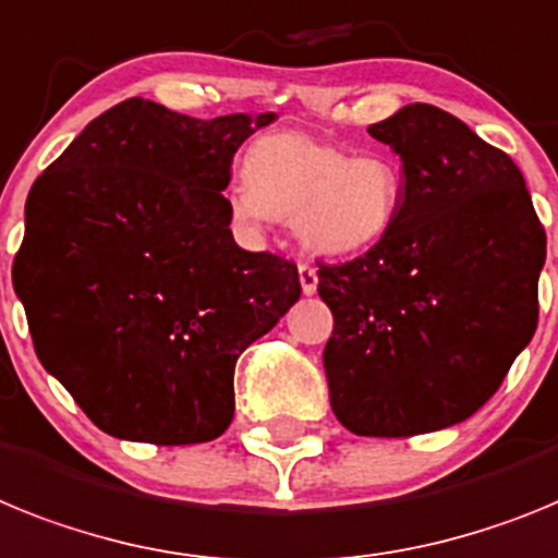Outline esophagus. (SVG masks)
<instances>
[{
    "label": "esophagus",
    "instance_id": "1",
    "mask_svg": "<svg viewBox=\"0 0 558 558\" xmlns=\"http://www.w3.org/2000/svg\"><path fill=\"white\" fill-rule=\"evenodd\" d=\"M298 275H300V286H303V294H314L317 292V269H314L312 264H306V260H303V264L298 266Z\"/></svg>",
    "mask_w": 558,
    "mask_h": 558
}]
</instances>
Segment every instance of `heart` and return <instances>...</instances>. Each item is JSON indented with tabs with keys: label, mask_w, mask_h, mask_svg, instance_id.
Segmentation results:
<instances>
[{
	"label": "heart",
	"mask_w": 558,
	"mask_h": 558,
	"mask_svg": "<svg viewBox=\"0 0 558 558\" xmlns=\"http://www.w3.org/2000/svg\"><path fill=\"white\" fill-rule=\"evenodd\" d=\"M244 177L227 191L235 221L292 219L314 255L356 258L390 235L404 196L399 159L351 154L306 132H269L252 140Z\"/></svg>",
	"instance_id": "obj_1"
}]
</instances>
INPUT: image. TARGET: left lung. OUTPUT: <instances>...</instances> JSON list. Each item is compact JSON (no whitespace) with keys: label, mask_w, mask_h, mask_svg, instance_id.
Instances as JSON below:
<instances>
[{"label":"left lung","mask_w":558,"mask_h":558,"mask_svg":"<svg viewBox=\"0 0 558 558\" xmlns=\"http://www.w3.org/2000/svg\"><path fill=\"white\" fill-rule=\"evenodd\" d=\"M367 134L401 157L404 196L376 250L319 266L323 365L339 424L410 438L497 393L536 331L547 241L513 159L449 111L410 104Z\"/></svg>","instance_id":"left-lung-1"}]
</instances>
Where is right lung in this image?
Wrapping results in <instances>:
<instances>
[{"label":"right lung","mask_w":558,"mask_h":558,"mask_svg":"<svg viewBox=\"0 0 558 558\" xmlns=\"http://www.w3.org/2000/svg\"><path fill=\"white\" fill-rule=\"evenodd\" d=\"M272 120L129 98L33 182L13 289L45 371L104 433L219 438L235 362L298 303V266L241 250L221 196L241 143Z\"/></svg>","instance_id":"add662e5"}]
</instances>
